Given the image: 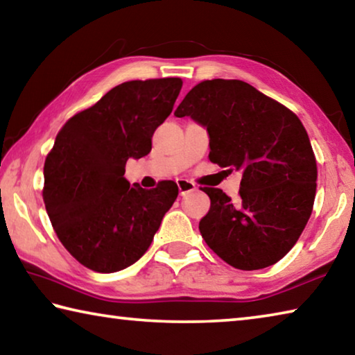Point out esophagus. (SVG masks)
I'll list each match as a JSON object with an SVG mask.
<instances>
[{"instance_id":"34e87169","label":"esophagus","mask_w":355,"mask_h":355,"mask_svg":"<svg viewBox=\"0 0 355 355\" xmlns=\"http://www.w3.org/2000/svg\"><path fill=\"white\" fill-rule=\"evenodd\" d=\"M177 186H178L180 196H184V194H188V192L196 191V184L192 182H188V180H183V178L177 180Z\"/></svg>"}]
</instances>
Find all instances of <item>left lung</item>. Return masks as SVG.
<instances>
[{
	"label": "left lung",
	"mask_w": 355,
	"mask_h": 355,
	"mask_svg": "<svg viewBox=\"0 0 355 355\" xmlns=\"http://www.w3.org/2000/svg\"><path fill=\"white\" fill-rule=\"evenodd\" d=\"M209 136V161L243 171L239 199L203 188L211 207L202 238L236 269L255 271L284 258L307 225L316 194V159L302 122L279 101L239 80H207L173 112Z\"/></svg>",
	"instance_id": "1"
}]
</instances>
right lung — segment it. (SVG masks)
<instances>
[{"label": "right lung", "instance_id": "obj_1", "mask_svg": "<svg viewBox=\"0 0 355 355\" xmlns=\"http://www.w3.org/2000/svg\"><path fill=\"white\" fill-rule=\"evenodd\" d=\"M180 78L127 81L65 122L44 166V202L59 241L83 266L116 272L146 254L178 196L173 182L130 186V158L152 150Z\"/></svg>", "mask_w": 355, "mask_h": 355}]
</instances>
